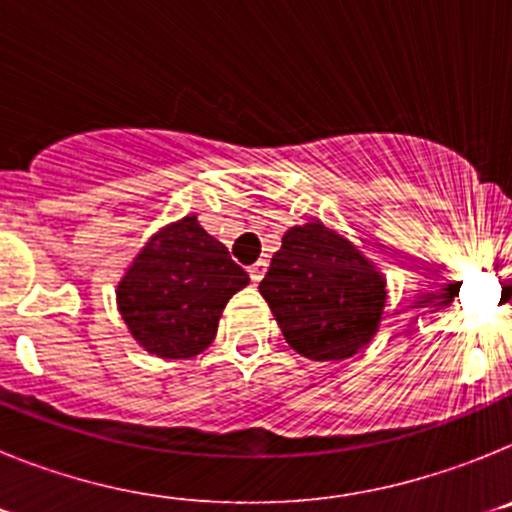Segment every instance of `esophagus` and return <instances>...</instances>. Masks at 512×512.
Segmentation results:
<instances>
[{
    "label": "esophagus",
    "mask_w": 512,
    "mask_h": 512,
    "mask_svg": "<svg viewBox=\"0 0 512 512\" xmlns=\"http://www.w3.org/2000/svg\"><path fill=\"white\" fill-rule=\"evenodd\" d=\"M248 274H251L253 284H259L261 279H264V274H266V261L261 259V261H256L253 266H248Z\"/></svg>",
    "instance_id": "1"
}]
</instances>
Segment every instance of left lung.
Returning <instances> with one entry per match:
<instances>
[{
	"mask_svg": "<svg viewBox=\"0 0 512 512\" xmlns=\"http://www.w3.org/2000/svg\"><path fill=\"white\" fill-rule=\"evenodd\" d=\"M382 271L323 223L289 228L259 292L284 341L312 361H341L372 341L382 320Z\"/></svg>",
	"mask_w": 512,
	"mask_h": 512,
	"instance_id": "obj_1",
	"label": "left lung"
}]
</instances>
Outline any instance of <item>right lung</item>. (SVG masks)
<instances>
[{
	"label": "right lung",
	"instance_id": "right-lung-1",
	"mask_svg": "<svg viewBox=\"0 0 512 512\" xmlns=\"http://www.w3.org/2000/svg\"><path fill=\"white\" fill-rule=\"evenodd\" d=\"M251 282L197 215L158 230L117 284V310L148 354L189 359L205 351L230 297Z\"/></svg>",
	"mask_w": 512,
	"mask_h": 512
}]
</instances>
